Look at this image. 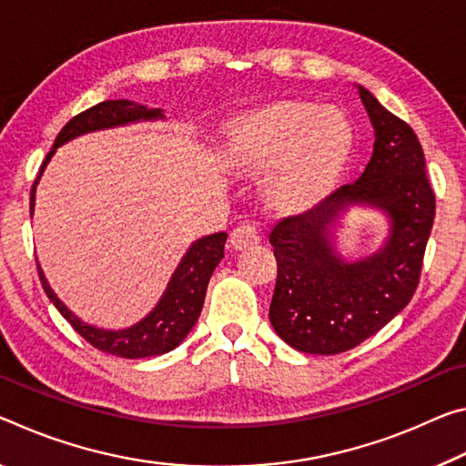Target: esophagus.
Segmentation results:
<instances>
[{"mask_svg": "<svg viewBox=\"0 0 466 466\" xmlns=\"http://www.w3.org/2000/svg\"><path fill=\"white\" fill-rule=\"evenodd\" d=\"M230 247L234 250H242V248H248L259 242V230L253 224H242V226H236L234 230L230 232Z\"/></svg>", "mask_w": 466, "mask_h": 466, "instance_id": "1", "label": "esophagus"}]
</instances>
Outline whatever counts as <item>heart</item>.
Returning <instances> with one entry per match:
<instances>
[{
  "instance_id": "b5f03b06",
  "label": "heart",
  "mask_w": 466,
  "mask_h": 466,
  "mask_svg": "<svg viewBox=\"0 0 466 466\" xmlns=\"http://www.w3.org/2000/svg\"><path fill=\"white\" fill-rule=\"evenodd\" d=\"M350 147V127L336 109L276 103L242 117L228 135L236 167L273 169L269 187L279 203L302 205L323 193Z\"/></svg>"
}]
</instances>
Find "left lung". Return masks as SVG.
I'll return each mask as SVG.
<instances>
[{
    "label": "left lung",
    "mask_w": 466,
    "mask_h": 466,
    "mask_svg": "<svg viewBox=\"0 0 466 466\" xmlns=\"http://www.w3.org/2000/svg\"><path fill=\"white\" fill-rule=\"evenodd\" d=\"M359 97L375 130L365 172L309 211L279 219L269 234L278 261L269 321L286 344L307 354L350 350L409 305L435 218L417 135L367 88L359 86ZM352 204L381 208L390 234L378 254L344 262L329 228Z\"/></svg>",
    "instance_id": "left-lung-1"
}]
</instances>
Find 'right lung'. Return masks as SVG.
<instances>
[{
	"label": "right lung",
	"mask_w": 466,
	"mask_h": 466,
	"mask_svg": "<svg viewBox=\"0 0 466 466\" xmlns=\"http://www.w3.org/2000/svg\"><path fill=\"white\" fill-rule=\"evenodd\" d=\"M159 117H164L161 109L138 106V103L128 99L101 101L97 106L88 107L86 112L74 116L60 130V135H57L54 143V149L47 153V157L41 166V172L33 184L31 216L35 209L36 184H39L43 169L49 164V159L54 157L57 147H62L64 143H68V140L80 135H86V132L124 127V124L140 120H159ZM226 238V232H218L195 240L187 250V255L182 257L180 265L176 268L172 279H169L164 297L159 299L153 311L147 315L145 319L135 323V326L124 329H103L88 326L83 319H78V317L56 297V292L51 290L39 263H36V271H39L43 290H46L57 311H60L64 319L68 321L88 344L95 346V349L107 354H116V357L122 359L157 357V354L174 350L176 346L188 336V331L193 329L198 315H201L207 284H209L211 273L221 261V257H224Z\"/></svg>",
	"instance_id": "add662e5"
}]
</instances>
